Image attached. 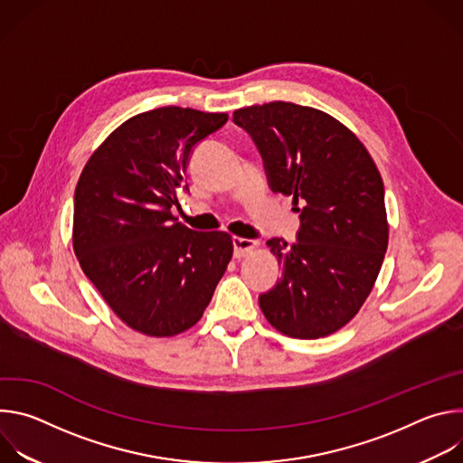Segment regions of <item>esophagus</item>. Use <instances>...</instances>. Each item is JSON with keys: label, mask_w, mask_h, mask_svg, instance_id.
<instances>
[{"label": "esophagus", "mask_w": 463, "mask_h": 463, "mask_svg": "<svg viewBox=\"0 0 463 463\" xmlns=\"http://www.w3.org/2000/svg\"><path fill=\"white\" fill-rule=\"evenodd\" d=\"M232 247H234V258H243V256L250 254L256 249V241L234 236L232 238Z\"/></svg>", "instance_id": "34e87169"}]
</instances>
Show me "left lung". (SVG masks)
Returning a JSON list of instances; mask_svg holds the SVG:
<instances>
[{
	"label": "left lung",
	"mask_w": 463,
	"mask_h": 463,
	"mask_svg": "<svg viewBox=\"0 0 463 463\" xmlns=\"http://www.w3.org/2000/svg\"><path fill=\"white\" fill-rule=\"evenodd\" d=\"M254 141L273 192L293 195L297 241L271 238L282 279L258 302L295 339L335 334L370 295L388 245L384 186L364 145L332 115L293 102L232 113Z\"/></svg>",
	"instance_id": "1"
}]
</instances>
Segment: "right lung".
I'll return each instance as SVG.
<instances>
[{
    "label": "right lung",
    "instance_id": "1",
    "mask_svg": "<svg viewBox=\"0 0 463 463\" xmlns=\"http://www.w3.org/2000/svg\"><path fill=\"white\" fill-rule=\"evenodd\" d=\"M227 113L165 106L122 122L86 163L75 190L73 249L126 326L172 337L202 318L232 258L227 232H197L172 209L192 150Z\"/></svg>",
    "mask_w": 463,
    "mask_h": 463
}]
</instances>
